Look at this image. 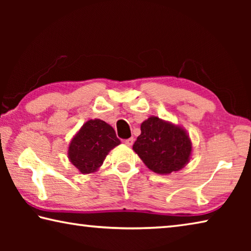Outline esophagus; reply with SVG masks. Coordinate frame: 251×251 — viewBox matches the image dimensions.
Masks as SVG:
<instances>
[{"label": "esophagus", "instance_id": "34e87169", "mask_svg": "<svg viewBox=\"0 0 251 251\" xmlns=\"http://www.w3.org/2000/svg\"><path fill=\"white\" fill-rule=\"evenodd\" d=\"M124 142L127 146H131L134 144V138L133 137H129V138H127V139H124Z\"/></svg>", "mask_w": 251, "mask_h": 251}]
</instances>
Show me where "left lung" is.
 <instances>
[{"label":"left lung","instance_id":"1","mask_svg":"<svg viewBox=\"0 0 251 251\" xmlns=\"http://www.w3.org/2000/svg\"><path fill=\"white\" fill-rule=\"evenodd\" d=\"M141 130L133 150L151 171L171 174L189 160L192 143L180 127L152 116L143 123Z\"/></svg>","mask_w":251,"mask_h":251}]
</instances>
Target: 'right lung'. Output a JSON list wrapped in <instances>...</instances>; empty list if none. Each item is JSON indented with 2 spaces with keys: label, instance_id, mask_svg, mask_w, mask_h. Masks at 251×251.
Listing matches in <instances>:
<instances>
[{
  "label": "right lung",
  "instance_id": "add662e5",
  "mask_svg": "<svg viewBox=\"0 0 251 251\" xmlns=\"http://www.w3.org/2000/svg\"><path fill=\"white\" fill-rule=\"evenodd\" d=\"M115 130L104 121L91 120L72 139L69 157L72 164L82 174L95 172L110 150L120 145Z\"/></svg>",
  "mask_w": 251,
  "mask_h": 251
}]
</instances>
